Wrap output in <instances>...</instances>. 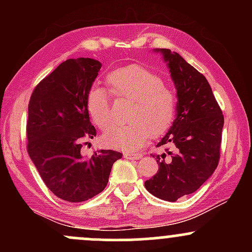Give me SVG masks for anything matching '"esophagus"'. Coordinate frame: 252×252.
Here are the masks:
<instances>
[{"label":"esophagus","instance_id":"esophagus-1","mask_svg":"<svg viewBox=\"0 0 252 252\" xmlns=\"http://www.w3.org/2000/svg\"><path fill=\"white\" fill-rule=\"evenodd\" d=\"M124 158H130V160H140L142 158V155L135 154V153H124Z\"/></svg>","mask_w":252,"mask_h":252}]
</instances>
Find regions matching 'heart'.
<instances>
[{
    "instance_id": "1",
    "label": "heart",
    "mask_w": 252,
    "mask_h": 252,
    "mask_svg": "<svg viewBox=\"0 0 252 252\" xmlns=\"http://www.w3.org/2000/svg\"><path fill=\"white\" fill-rule=\"evenodd\" d=\"M105 83L114 97L129 99L126 114L129 123L112 124L102 135V141L110 148L134 150L149 140L163 135L174 123L176 98L174 92L164 86L163 79L142 65H128L111 71ZM86 109L98 128H105L111 120L108 94L98 86H91L86 94Z\"/></svg>"
}]
</instances>
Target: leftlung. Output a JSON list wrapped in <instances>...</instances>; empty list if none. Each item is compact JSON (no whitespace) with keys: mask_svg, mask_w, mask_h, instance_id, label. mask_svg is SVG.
I'll return each instance as SVG.
<instances>
[{"mask_svg":"<svg viewBox=\"0 0 252 252\" xmlns=\"http://www.w3.org/2000/svg\"><path fill=\"white\" fill-rule=\"evenodd\" d=\"M161 52L176 89V118L158 147L173 150L155 155L158 173L144 182L147 190L166 201L194 193L213 174L220 158L224 116L204 74L180 54Z\"/></svg>","mask_w":252,"mask_h":252,"instance_id":"8db88e82","label":"left lung"}]
</instances>
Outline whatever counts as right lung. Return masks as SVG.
I'll return each instance as SVG.
<instances>
[{
    "label": "right lung",
    "instance_id": "right-lung-1",
    "mask_svg": "<svg viewBox=\"0 0 252 252\" xmlns=\"http://www.w3.org/2000/svg\"><path fill=\"white\" fill-rule=\"evenodd\" d=\"M100 67L91 58L67 59L37 84L28 104V154L48 189L70 202L99 194L112 164L122 158L110 149L90 158L80 153L96 136L85 99Z\"/></svg>",
    "mask_w": 252,
    "mask_h": 252
}]
</instances>
